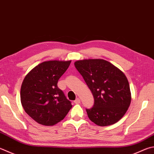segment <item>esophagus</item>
<instances>
[{"label": "esophagus", "instance_id": "34e87169", "mask_svg": "<svg viewBox=\"0 0 154 154\" xmlns=\"http://www.w3.org/2000/svg\"><path fill=\"white\" fill-rule=\"evenodd\" d=\"M80 102H81V100H80V99H79V98H78V97H77V98L76 100H75V101H74V103H75V104H79Z\"/></svg>", "mask_w": 154, "mask_h": 154}]
</instances>
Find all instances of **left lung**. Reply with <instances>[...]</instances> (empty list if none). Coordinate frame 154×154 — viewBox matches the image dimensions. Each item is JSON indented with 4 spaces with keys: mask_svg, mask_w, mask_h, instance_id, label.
<instances>
[{
    "mask_svg": "<svg viewBox=\"0 0 154 154\" xmlns=\"http://www.w3.org/2000/svg\"><path fill=\"white\" fill-rule=\"evenodd\" d=\"M74 65L93 94L94 106L86 109L90 121L105 127L121 120L131 101L129 83L123 72L97 58L77 60Z\"/></svg>",
    "mask_w": 154,
    "mask_h": 154,
    "instance_id": "1",
    "label": "left lung"
}]
</instances>
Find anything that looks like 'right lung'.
Here are the masks:
<instances>
[{"instance_id": "obj_1", "label": "right lung", "mask_w": 154, "mask_h": 154, "mask_svg": "<svg viewBox=\"0 0 154 154\" xmlns=\"http://www.w3.org/2000/svg\"><path fill=\"white\" fill-rule=\"evenodd\" d=\"M71 60H49L39 64L26 75L21 87V102L26 112L38 123L52 126L65 118L72 108L58 88L60 77Z\"/></svg>"}]
</instances>
